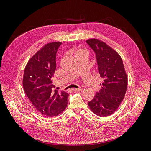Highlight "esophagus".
Listing matches in <instances>:
<instances>
[{"instance_id": "esophagus-1", "label": "esophagus", "mask_w": 151, "mask_h": 151, "mask_svg": "<svg viewBox=\"0 0 151 151\" xmlns=\"http://www.w3.org/2000/svg\"><path fill=\"white\" fill-rule=\"evenodd\" d=\"M71 90L74 91H76V92H81V91H83V89H76V88H72V89H71Z\"/></svg>"}]
</instances>
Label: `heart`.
<instances>
[{"instance_id":"obj_1","label":"heart","mask_w":151,"mask_h":151,"mask_svg":"<svg viewBox=\"0 0 151 151\" xmlns=\"http://www.w3.org/2000/svg\"><path fill=\"white\" fill-rule=\"evenodd\" d=\"M86 52V50H84V49H82V50H79V51H77L76 53H79V52Z\"/></svg>"}]
</instances>
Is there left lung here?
Wrapping results in <instances>:
<instances>
[{"label":"left lung","instance_id":"1","mask_svg":"<svg viewBox=\"0 0 151 151\" xmlns=\"http://www.w3.org/2000/svg\"><path fill=\"white\" fill-rule=\"evenodd\" d=\"M86 42L96 53L99 74L103 79L101 89L89 102V107L96 115L109 116L117 110L127 89L128 78L122 58L101 40L91 38Z\"/></svg>","mask_w":151,"mask_h":151}]
</instances>
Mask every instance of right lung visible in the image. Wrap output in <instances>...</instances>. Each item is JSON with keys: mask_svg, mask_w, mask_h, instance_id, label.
Returning <instances> with one entry per match:
<instances>
[{"mask_svg": "<svg viewBox=\"0 0 151 151\" xmlns=\"http://www.w3.org/2000/svg\"><path fill=\"white\" fill-rule=\"evenodd\" d=\"M61 42L48 43L28 60L22 79L24 92L35 108L45 116L53 117L65 110L68 94L53 89L56 53Z\"/></svg>", "mask_w": 151, "mask_h": 151, "instance_id": "add662e5", "label": "right lung"}]
</instances>
